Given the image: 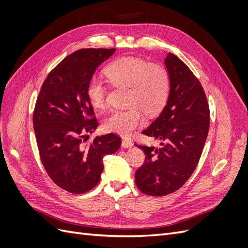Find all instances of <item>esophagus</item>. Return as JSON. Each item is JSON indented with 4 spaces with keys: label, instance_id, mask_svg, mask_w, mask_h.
Here are the masks:
<instances>
[{
    "label": "esophagus",
    "instance_id": "obj_1",
    "mask_svg": "<svg viewBox=\"0 0 248 248\" xmlns=\"http://www.w3.org/2000/svg\"><path fill=\"white\" fill-rule=\"evenodd\" d=\"M122 147L125 149L132 148L133 147V142L130 140H122Z\"/></svg>",
    "mask_w": 248,
    "mask_h": 248
}]
</instances>
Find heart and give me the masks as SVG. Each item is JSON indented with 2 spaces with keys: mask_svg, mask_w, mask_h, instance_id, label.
<instances>
[{
  "mask_svg": "<svg viewBox=\"0 0 248 248\" xmlns=\"http://www.w3.org/2000/svg\"><path fill=\"white\" fill-rule=\"evenodd\" d=\"M104 73L115 86L129 88L127 103L131 108L114 110L104 119L103 127L108 132L129 138L145 121L144 110L148 115L158 112L166 104L170 93V76L158 64H150L145 60L124 57L110 63ZM87 95L92 106L101 109L107 104V88L97 78H91Z\"/></svg>",
  "mask_w": 248,
  "mask_h": 248,
  "instance_id": "heart-1",
  "label": "heart"
}]
</instances>
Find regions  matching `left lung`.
<instances>
[{
    "label": "left lung",
    "mask_w": 248,
    "mask_h": 248,
    "mask_svg": "<svg viewBox=\"0 0 248 248\" xmlns=\"http://www.w3.org/2000/svg\"><path fill=\"white\" fill-rule=\"evenodd\" d=\"M164 66L170 93L159 117L144 134L160 140L161 147L138 146L146 159L136 171L138 188L148 196L162 197L178 190L196 170L210 125V111L199 79L181 60L169 52Z\"/></svg>",
    "instance_id": "obj_1"
}]
</instances>
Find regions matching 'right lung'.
<instances>
[{
    "label": "right lung",
    "mask_w": 248,
    "mask_h": 248,
    "mask_svg": "<svg viewBox=\"0 0 248 248\" xmlns=\"http://www.w3.org/2000/svg\"><path fill=\"white\" fill-rule=\"evenodd\" d=\"M115 51L87 48L66 57L48 74L37 98L33 125L42 164L52 181L71 193L95 187L103 170V157L121 146V139L114 133L95 137L88 144L82 140L98 127L87 95L88 84Z\"/></svg>",
    "instance_id": "obj_1"
}]
</instances>
